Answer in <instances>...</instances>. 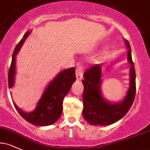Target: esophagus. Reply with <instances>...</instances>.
Segmentation results:
<instances>
[{
  "label": "esophagus",
  "mask_w": 150,
  "mask_h": 150,
  "mask_svg": "<svg viewBox=\"0 0 150 150\" xmlns=\"http://www.w3.org/2000/svg\"><path fill=\"white\" fill-rule=\"evenodd\" d=\"M83 76V68L82 66H79L76 70V79L77 80H80Z\"/></svg>",
  "instance_id": "1"
}]
</instances>
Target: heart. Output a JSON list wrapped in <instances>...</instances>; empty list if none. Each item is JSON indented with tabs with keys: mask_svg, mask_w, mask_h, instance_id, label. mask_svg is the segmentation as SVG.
Masks as SVG:
<instances>
[{
	"mask_svg": "<svg viewBox=\"0 0 150 150\" xmlns=\"http://www.w3.org/2000/svg\"><path fill=\"white\" fill-rule=\"evenodd\" d=\"M108 53V49H104V51H103L102 52H101V53H99V56H98L96 58L95 61H102L103 59H104V58H106V56H107Z\"/></svg>",
	"mask_w": 150,
	"mask_h": 150,
	"instance_id": "b5f03b06",
	"label": "heart"
}]
</instances>
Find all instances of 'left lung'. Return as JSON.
<instances>
[{
  "mask_svg": "<svg viewBox=\"0 0 150 150\" xmlns=\"http://www.w3.org/2000/svg\"><path fill=\"white\" fill-rule=\"evenodd\" d=\"M128 51V61L130 68V85L123 100L111 102L101 94L102 68L100 64L95 65L84 74L83 114L84 118L92 125H107L121 119L131 107L135 96V70L132 61L131 49L129 42L125 40Z\"/></svg>",
  "mask_w": 150,
  "mask_h": 150,
  "instance_id": "obj_1",
  "label": "left lung"
}]
</instances>
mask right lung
Segmentation results:
<instances>
[{
    "instance_id": "right-lung-1",
    "label": "right lung",
    "mask_w": 150,
    "mask_h": 150,
    "mask_svg": "<svg viewBox=\"0 0 150 150\" xmlns=\"http://www.w3.org/2000/svg\"><path fill=\"white\" fill-rule=\"evenodd\" d=\"M31 31H27L23 38L15 47L12 57L11 65L8 73V85L12 88L15 85V75H16V56L25 39L30 35ZM76 80L75 68L62 70L49 82L44 89L42 96L37 102L33 111L25 112L15 104L17 111L24 119L35 125L46 126L52 125L61 116L63 111V99L69 92L73 82Z\"/></svg>"
}]
</instances>
